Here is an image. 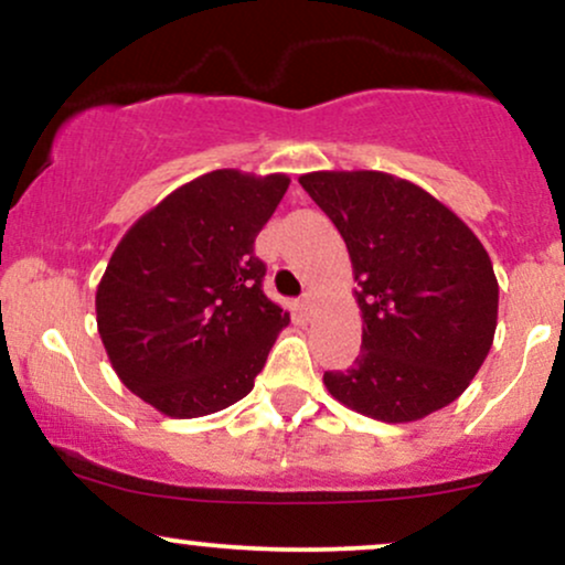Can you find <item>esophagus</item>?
Instances as JSON below:
<instances>
[{
  "instance_id": "34e87169",
  "label": "esophagus",
  "mask_w": 565,
  "mask_h": 565,
  "mask_svg": "<svg viewBox=\"0 0 565 565\" xmlns=\"http://www.w3.org/2000/svg\"><path fill=\"white\" fill-rule=\"evenodd\" d=\"M298 309H301L303 317H311V311H315V296L307 294L301 298V303H298Z\"/></svg>"
}]
</instances>
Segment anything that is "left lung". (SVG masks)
<instances>
[{
	"instance_id": "left-lung-1",
	"label": "left lung",
	"mask_w": 565,
	"mask_h": 565,
	"mask_svg": "<svg viewBox=\"0 0 565 565\" xmlns=\"http://www.w3.org/2000/svg\"><path fill=\"white\" fill-rule=\"evenodd\" d=\"M298 182L347 243L364 322L354 364L322 377L330 396L383 423L452 404L494 341L500 285L487 248L452 209L386 171Z\"/></svg>"
}]
</instances>
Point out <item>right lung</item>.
Returning a JSON list of instances; mask_svg holds the SVG:
<instances>
[{
    "mask_svg": "<svg viewBox=\"0 0 565 565\" xmlns=\"http://www.w3.org/2000/svg\"><path fill=\"white\" fill-rule=\"evenodd\" d=\"M290 179L216 169L126 230L97 285V333L121 383L169 417H203L254 388L290 322L262 290L254 241Z\"/></svg>",
    "mask_w": 565,
    "mask_h": 565,
    "instance_id": "obj_1",
    "label": "right lung"
}]
</instances>
